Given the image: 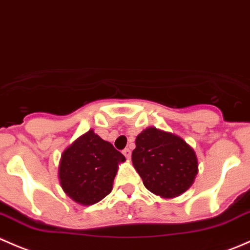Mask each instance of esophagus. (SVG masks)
<instances>
[{
    "mask_svg": "<svg viewBox=\"0 0 250 250\" xmlns=\"http://www.w3.org/2000/svg\"><path fill=\"white\" fill-rule=\"evenodd\" d=\"M123 154H124L125 157L127 158V159H130V158H131V150L128 149V148H125V149L123 150Z\"/></svg>",
    "mask_w": 250,
    "mask_h": 250,
    "instance_id": "34e87169",
    "label": "esophagus"
}]
</instances>
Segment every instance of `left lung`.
<instances>
[{
  "mask_svg": "<svg viewBox=\"0 0 250 250\" xmlns=\"http://www.w3.org/2000/svg\"><path fill=\"white\" fill-rule=\"evenodd\" d=\"M132 164L148 191L163 198L186 192L198 174L196 152L181 137L147 127L136 137Z\"/></svg>",
  "mask_w": 250,
  "mask_h": 250,
  "instance_id": "8db88e82",
  "label": "left lung"
}]
</instances>
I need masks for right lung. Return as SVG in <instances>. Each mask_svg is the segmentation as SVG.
Returning <instances> with one entry per match:
<instances>
[{
	"label": "right lung",
	"instance_id": "add662e5",
	"mask_svg": "<svg viewBox=\"0 0 250 250\" xmlns=\"http://www.w3.org/2000/svg\"><path fill=\"white\" fill-rule=\"evenodd\" d=\"M125 157L90 130L63 152L58 176L63 191L76 203L92 206L112 192L113 181Z\"/></svg>",
	"mask_w": 250,
	"mask_h": 250
}]
</instances>
